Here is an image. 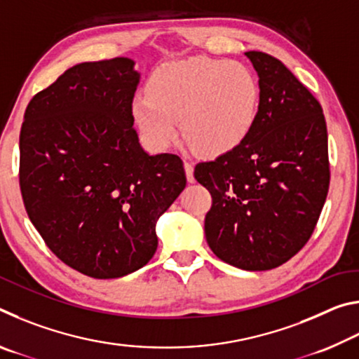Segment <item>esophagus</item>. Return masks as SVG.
<instances>
[{
  "instance_id": "esophagus-1",
  "label": "esophagus",
  "mask_w": 359,
  "mask_h": 359,
  "mask_svg": "<svg viewBox=\"0 0 359 359\" xmlns=\"http://www.w3.org/2000/svg\"><path fill=\"white\" fill-rule=\"evenodd\" d=\"M184 166H185L187 180H188V182H194V175H193L194 168H193V163H191V161H188V160H185V161H184Z\"/></svg>"
}]
</instances>
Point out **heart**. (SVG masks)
Masks as SVG:
<instances>
[{
    "instance_id": "heart-1",
    "label": "heart",
    "mask_w": 359,
    "mask_h": 359,
    "mask_svg": "<svg viewBox=\"0 0 359 359\" xmlns=\"http://www.w3.org/2000/svg\"><path fill=\"white\" fill-rule=\"evenodd\" d=\"M136 95L133 115L151 147L163 150L182 133L205 155L234 150L250 135L259 114L258 79L245 65L194 57L161 65Z\"/></svg>"
}]
</instances>
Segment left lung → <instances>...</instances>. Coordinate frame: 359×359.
Returning a JSON list of instances; mask_svg holds the SVG:
<instances>
[{
    "mask_svg": "<svg viewBox=\"0 0 359 359\" xmlns=\"http://www.w3.org/2000/svg\"><path fill=\"white\" fill-rule=\"evenodd\" d=\"M259 77V114L239 147L198 163L208 188L210 250L244 271H269L307 244L330 188L327 131L320 102L280 60L245 52Z\"/></svg>",
    "mask_w": 359,
    "mask_h": 359,
    "instance_id": "left-lung-1",
    "label": "left lung"
}]
</instances>
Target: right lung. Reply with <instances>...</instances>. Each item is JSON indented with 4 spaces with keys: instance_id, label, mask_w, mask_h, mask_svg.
Wrapping results in <instances>:
<instances>
[{
    "instance_id": "add662e5",
    "label": "right lung",
    "mask_w": 359,
    "mask_h": 359,
    "mask_svg": "<svg viewBox=\"0 0 359 359\" xmlns=\"http://www.w3.org/2000/svg\"><path fill=\"white\" fill-rule=\"evenodd\" d=\"M135 62L66 69L36 93L20 130V191L47 247L82 274L117 278L158 247L156 220L187 185L180 156L150 155L133 128Z\"/></svg>"
}]
</instances>
